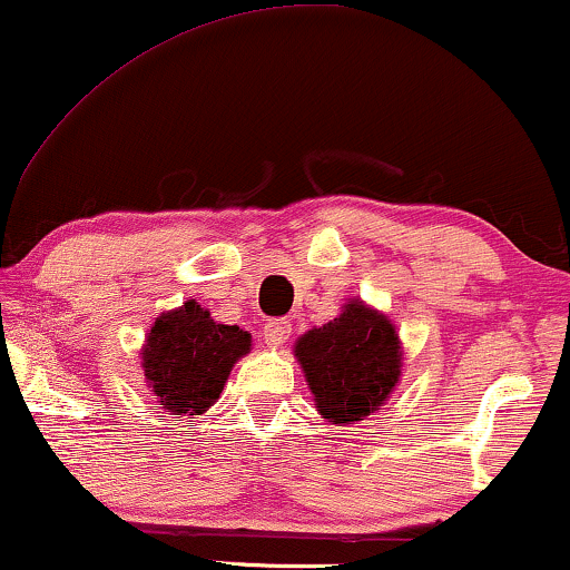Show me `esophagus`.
<instances>
[{
	"label": "esophagus",
	"instance_id": "34e87169",
	"mask_svg": "<svg viewBox=\"0 0 570 570\" xmlns=\"http://www.w3.org/2000/svg\"><path fill=\"white\" fill-rule=\"evenodd\" d=\"M291 322L287 318H272V322L264 324V342L269 347H283L287 337H291Z\"/></svg>",
	"mask_w": 570,
	"mask_h": 570
}]
</instances>
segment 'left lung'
<instances>
[{
  "label": "left lung",
  "instance_id": "1",
  "mask_svg": "<svg viewBox=\"0 0 570 570\" xmlns=\"http://www.w3.org/2000/svg\"><path fill=\"white\" fill-rule=\"evenodd\" d=\"M316 407L334 425H350L381 410L400 384L402 350L384 314L350 301L334 322L295 342Z\"/></svg>",
  "mask_w": 570,
  "mask_h": 570
}]
</instances>
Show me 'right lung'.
Returning <instances> with one entry per match:
<instances>
[{
    "mask_svg": "<svg viewBox=\"0 0 570 570\" xmlns=\"http://www.w3.org/2000/svg\"><path fill=\"white\" fill-rule=\"evenodd\" d=\"M252 350V334L217 324L197 301L155 318L142 347L145 379L170 415H202L213 407L233 363Z\"/></svg>",
    "mask_w": 570,
    "mask_h": 570,
    "instance_id": "right-lung-1",
    "label": "right lung"
}]
</instances>
